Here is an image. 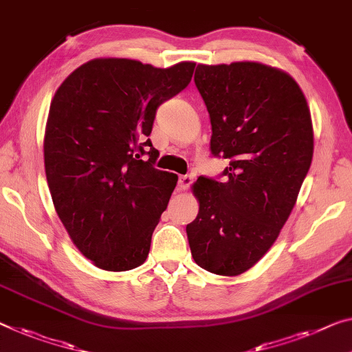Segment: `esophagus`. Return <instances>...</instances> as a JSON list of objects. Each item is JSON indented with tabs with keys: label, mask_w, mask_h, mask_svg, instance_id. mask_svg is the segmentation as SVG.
I'll return each mask as SVG.
<instances>
[{
	"label": "esophagus",
	"mask_w": 352,
	"mask_h": 352,
	"mask_svg": "<svg viewBox=\"0 0 352 352\" xmlns=\"http://www.w3.org/2000/svg\"><path fill=\"white\" fill-rule=\"evenodd\" d=\"M192 182H193V176L184 175L179 177V188L181 190H187V188L192 186Z\"/></svg>",
	"instance_id": "1"
}]
</instances>
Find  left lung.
<instances>
[{"label":"left lung","mask_w":352,"mask_h":352,"mask_svg":"<svg viewBox=\"0 0 352 352\" xmlns=\"http://www.w3.org/2000/svg\"><path fill=\"white\" fill-rule=\"evenodd\" d=\"M214 157L230 160L223 179L199 176L197 219L187 225L199 267L239 275L263 258L293 210L313 157V126L293 77L261 63L198 64Z\"/></svg>","instance_id":"obj_1"}]
</instances>
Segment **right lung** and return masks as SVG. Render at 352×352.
<instances>
[{
    "label": "right lung",
    "mask_w": 352,
    "mask_h": 352,
    "mask_svg": "<svg viewBox=\"0 0 352 352\" xmlns=\"http://www.w3.org/2000/svg\"><path fill=\"white\" fill-rule=\"evenodd\" d=\"M193 69L190 61L157 69L93 59L53 97L44 140L48 188L70 239L97 267L122 272L148 258L177 182L154 166L159 153L148 137L157 108L190 83Z\"/></svg>",
    "instance_id": "right-lung-1"
}]
</instances>
